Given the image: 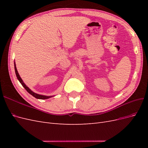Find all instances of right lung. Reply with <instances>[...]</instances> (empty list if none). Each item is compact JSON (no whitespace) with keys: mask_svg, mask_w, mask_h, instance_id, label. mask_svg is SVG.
Returning <instances> with one entry per match:
<instances>
[{"mask_svg":"<svg viewBox=\"0 0 148 148\" xmlns=\"http://www.w3.org/2000/svg\"><path fill=\"white\" fill-rule=\"evenodd\" d=\"M14 66H15V73H16V78L17 79L19 80V82H20V83L21 84L22 86H23L25 89H26V91H27L30 95H32L33 96H34V97L36 98V99H49V98H50L51 97H52V96H44V95H38V94H36L33 91H32L31 90V89L26 86V85L23 83V80H22V79L21 78V77H20V75L18 73V72L17 71V69H16V64H15V62L14 63Z\"/></svg>","mask_w":148,"mask_h":148,"instance_id":"right-lung-1","label":"right lung"}]
</instances>
